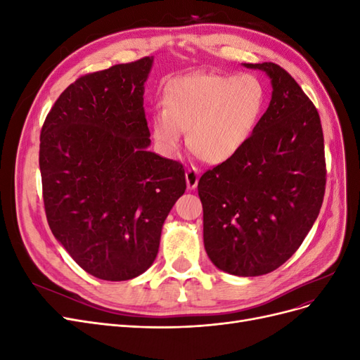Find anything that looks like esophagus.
<instances>
[{"instance_id": "obj_1", "label": "esophagus", "mask_w": 360, "mask_h": 360, "mask_svg": "<svg viewBox=\"0 0 360 360\" xmlns=\"http://www.w3.org/2000/svg\"><path fill=\"white\" fill-rule=\"evenodd\" d=\"M198 180H200V174L195 168H189L186 171V184H188V189H195L198 186Z\"/></svg>"}]
</instances>
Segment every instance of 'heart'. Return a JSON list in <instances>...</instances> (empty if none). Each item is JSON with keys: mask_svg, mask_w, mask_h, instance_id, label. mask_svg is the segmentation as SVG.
<instances>
[{"mask_svg": "<svg viewBox=\"0 0 360 360\" xmlns=\"http://www.w3.org/2000/svg\"><path fill=\"white\" fill-rule=\"evenodd\" d=\"M267 90L252 73H192L172 79L153 115V136L167 153L181 146V132L195 155L221 163L242 150L264 114Z\"/></svg>", "mask_w": 360, "mask_h": 360, "instance_id": "1", "label": "heart"}]
</instances>
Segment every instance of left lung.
Returning a JSON list of instances; mask_svg holds the SVG:
<instances>
[{
  "mask_svg": "<svg viewBox=\"0 0 360 360\" xmlns=\"http://www.w3.org/2000/svg\"><path fill=\"white\" fill-rule=\"evenodd\" d=\"M271 81V101L252 136L198 181L204 248L226 274L259 276L296 252L326 191L324 138L317 108L275 63L245 64Z\"/></svg>",
  "mask_w": 360,
  "mask_h": 360,
  "instance_id": "8db88e82",
  "label": "left lung"
}]
</instances>
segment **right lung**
<instances>
[{
	"mask_svg": "<svg viewBox=\"0 0 360 360\" xmlns=\"http://www.w3.org/2000/svg\"><path fill=\"white\" fill-rule=\"evenodd\" d=\"M153 58L84 75L51 108L40 132L43 204L52 234L86 274L139 276L162 225L186 191L180 162L147 151L144 82Z\"/></svg>",
	"mask_w": 360,
	"mask_h": 360,
	"instance_id": "1",
	"label": "right lung"
}]
</instances>
